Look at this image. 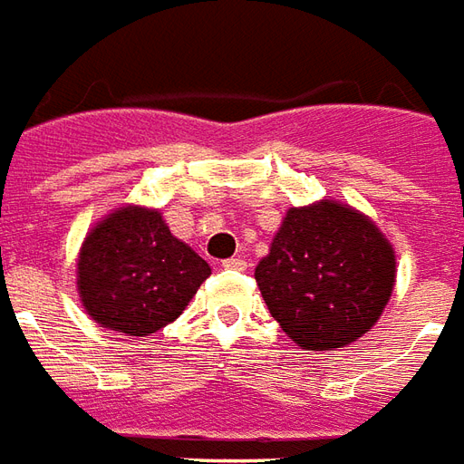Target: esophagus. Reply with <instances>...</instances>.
I'll return each instance as SVG.
<instances>
[{"instance_id":"esophagus-1","label":"esophagus","mask_w":464,"mask_h":464,"mask_svg":"<svg viewBox=\"0 0 464 464\" xmlns=\"http://www.w3.org/2000/svg\"><path fill=\"white\" fill-rule=\"evenodd\" d=\"M222 267L235 269V272H245V269H247V262H245L242 257H232V259H225V262H222Z\"/></svg>"}]
</instances>
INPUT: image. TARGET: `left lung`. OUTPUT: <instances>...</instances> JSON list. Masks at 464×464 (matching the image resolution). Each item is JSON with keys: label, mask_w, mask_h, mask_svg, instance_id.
I'll list each match as a JSON object with an SVG mask.
<instances>
[{"label": "left lung", "mask_w": 464, "mask_h": 464, "mask_svg": "<svg viewBox=\"0 0 464 464\" xmlns=\"http://www.w3.org/2000/svg\"><path fill=\"white\" fill-rule=\"evenodd\" d=\"M392 242L337 199L290 207L255 269L269 314L302 350H337L372 330L392 297Z\"/></svg>", "instance_id": "left-lung-1"}]
</instances>
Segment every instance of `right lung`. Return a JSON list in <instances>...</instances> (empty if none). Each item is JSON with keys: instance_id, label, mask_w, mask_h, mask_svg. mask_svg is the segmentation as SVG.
<instances>
[{"instance_id": "right-lung-1", "label": "right lung", "mask_w": 464, "mask_h": 464, "mask_svg": "<svg viewBox=\"0 0 464 464\" xmlns=\"http://www.w3.org/2000/svg\"><path fill=\"white\" fill-rule=\"evenodd\" d=\"M209 265L169 232L160 209L121 205L87 232L77 255V292L92 320L127 337L174 322Z\"/></svg>"}]
</instances>
